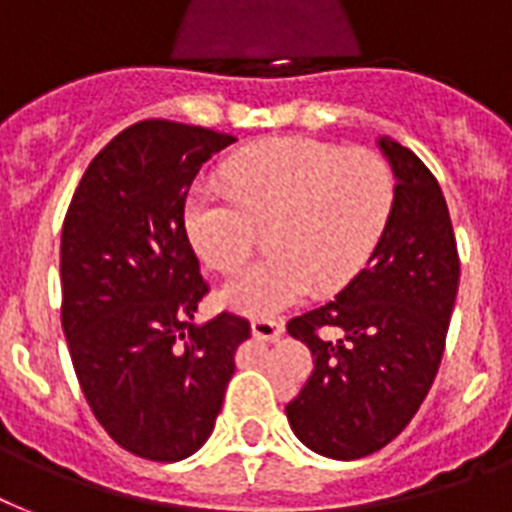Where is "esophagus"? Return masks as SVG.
Masks as SVG:
<instances>
[{"label": "esophagus", "mask_w": 512, "mask_h": 512, "mask_svg": "<svg viewBox=\"0 0 512 512\" xmlns=\"http://www.w3.org/2000/svg\"><path fill=\"white\" fill-rule=\"evenodd\" d=\"M284 335V324L276 319H255L252 321V337L263 342H276Z\"/></svg>", "instance_id": "obj_1"}]
</instances>
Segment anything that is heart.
I'll use <instances>...</instances> for the list:
<instances>
[{
  "label": "heart",
  "mask_w": 512,
  "mask_h": 512,
  "mask_svg": "<svg viewBox=\"0 0 512 512\" xmlns=\"http://www.w3.org/2000/svg\"><path fill=\"white\" fill-rule=\"evenodd\" d=\"M396 175L374 151H345L311 138H279L233 156L220 185L185 204V233L217 271L239 268L268 225L271 255L225 281L217 300L244 316H276L316 292H337L385 236Z\"/></svg>",
  "instance_id": "1"
}]
</instances>
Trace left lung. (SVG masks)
Listing matches in <instances>:
<instances>
[{"instance_id":"left-lung-1","label":"left lung","mask_w":512,"mask_h":512,"mask_svg":"<svg viewBox=\"0 0 512 512\" xmlns=\"http://www.w3.org/2000/svg\"><path fill=\"white\" fill-rule=\"evenodd\" d=\"M377 146L396 175L385 236L335 300L287 324L313 353V374L287 404V420L308 449L332 460L366 457L409 425L436 380L460 284L438 180L388 135Z\"/></svg>"}]
</instances>
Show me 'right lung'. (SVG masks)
Masks as SVG:
<instances>
[{
	"instance_id": "add662e5",
	"label": "right lung",
	"mask_w": 512,
	"mask_h": 512,
	"mask_svg": "<svg viewBox=\"0 0 512 512\" xmlns=\"http://www.w3.org/2000/svg\"><path fill=\"white\" fill-rule=\"evenodd\" d=\"M233 135L146 119L90 162L60 236V321L92 414L127 452L177 462L207 441L249 321L196 324L207 281L185 196Z\"/></svg>"
}]
</instances>
